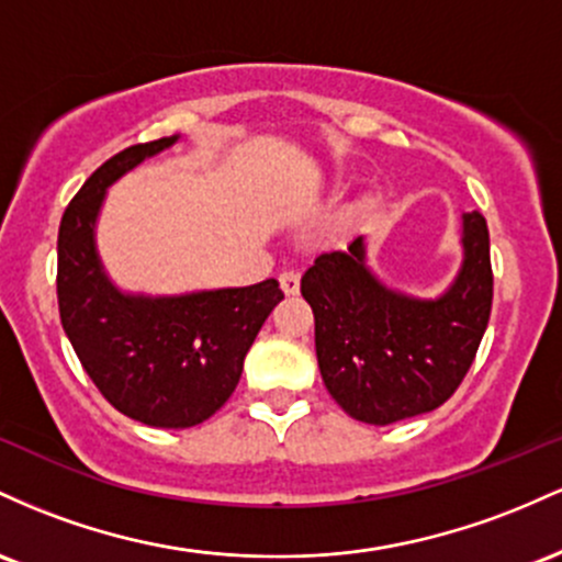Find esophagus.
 Returning <instances> with one entry per match:
<instances>
[{
    "label": "esophagus",
    "instance_id": "obj_1",
    "mask_svg": "<svg viewBox=\"0 0 562 562\" xmlns=\"http://www.w3.org/2000/svg\"><path fill=\"white\" fill-rule=\"evenodd\" d=\"M279 283H281V292L286 294V297H294V294L300 292V273H294V270H283L279 276Z\"/></svg>",
    "mask_w": 562,
    "mask_h": 562
}]
</instances>
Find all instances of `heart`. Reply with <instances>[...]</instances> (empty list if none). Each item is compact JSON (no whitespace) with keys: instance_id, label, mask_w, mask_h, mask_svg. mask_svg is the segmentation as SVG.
<instances>
[{"instance_id":"1","label":"heart","mask_w":562,"mask_h":562,"mask_svg":"<svg viewBox=\"0 0 562 562\" xmlns=\"http://www.w3.org/2000/svg\"><path fill=\"white\" fill-rule=\"evenodd\" d=\"M334 186L342 188L345 180H337V182H334ZM374 210H376V196H371V193H369V196H363V199L356 204V214H371Z\"/></svg>"}]
</instances>
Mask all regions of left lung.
<instances>
[{"instance_id":"obj_1","label":"left lung","mask_w":562,"mask_h":562,"mask_svg":"<svg viewBox=\"0 0 562 562\" xmlns=\"http://www.w3.org/2000/svg\"><path fill=\"white\" fill-rule=\"evenodd\" d=\"M462 268L440 297L395 292L366 265L363 236L315 257L302 297L315 315V356L331 398L366 425H393L438 408L475 361L491 300L488 225L462 214Z\"/></svg>"}]
</instances>
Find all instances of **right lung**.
<instances>
[{
  "label": "right lung",
  "instance_id": "add662e5",
  "mask_svg": "<svg viewBox=\"0 0 562 562\" xmlns=\"http://www.w3.org/2000/svg\"><path fill=\"white\" fill-rule=\"evenodd\" d=\"M180 135L111 156L66 206L58 231L60 324L94 387L124 417L148 427L201 425L236 390L244 358L283 300L279 281L150 297L122 292L94 244L105 191Z\"/></svg>",
  "mask_w": 562,
  "mask_h": 562
}]
</instances>
